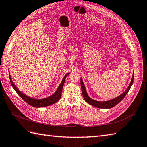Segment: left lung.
I'll return each mask as SVG.
<instances>
[{
    "label": "left lung",
    "instance_id": "8db88e82",
    "mask_svg": "<svg viewBox=\"0 0 147 147\" xmlns=\"http://www.w3.org/2000/svg\"><path fill=\"white\" fill-rule=\"evenodd\" d=\"M134 76V73H133L132 78H131V80L129 87L127 88V89H126V91L125 92L122 93V94L119 96L118 97H115V99H113L107 101H97L94 99H91V97L88 96L87 91H86V90L85 86L83 83V81H82V78H81V86L82 96H83L84 99L86 102H87L88 104H89L90 105H91V106L96 107L97 108H100V109H111L116 106L117 104H119L120 101H121L124 97H125V96L127 95V94L129 92V90L131 87V85L133 84Z\"/></svg>",
    "mask_w": 147,
    "mask_h": 147
}]
</instances>
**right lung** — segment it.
<instances>
[{
	"label": "right lung",
	"instance_id": "1",
	"mask_svg": "<svg viewBox=\"0 0 147 147\" xmlns=\"http://www.w3.org/2000/svg\"><path fill=\"white\" fill-rule=\"evenodd\" d=\"M69 73H67L66 74H65V76L63 77L61 84H59L58 89H56V91H55V92L53 94H52L51 96H49L48 97H46V98L40 99H33L32 97H30L29 96H27V95L24 94V93H22L20 90L17 88V86L13 83V82L12 80V78H11L10 73H9V78H10V81L11 82V84H12V88H13L15 91H16V92L21 97V98L24 100H25L27 104L30 105V106L38 108V107H43L50 106V105L54 104L56 102H58L61 97L62 89L63 88L64 83H65L66 78Z\"/></svg>",
	"mask_w": 147,
	"mask_h": 147
}]
</instances>
